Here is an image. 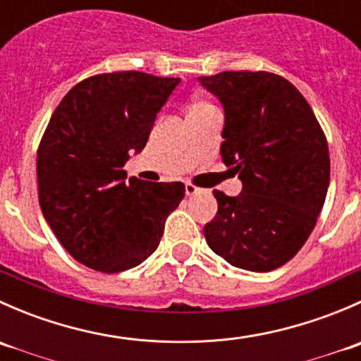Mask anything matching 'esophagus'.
I'll return each instance as SVG.
<instances>
[{"label":"esophagus","mask_w":361,"mask_h":361,"mask_svg":"<svg viewBox=\"0 0 361 361\" xmlns=\"http://www.w3.org/2000/svg\"><path fill=\"white\" fill-rule=\"evenodd\" d=\"M197 192H201V190H199L197 187H194V185H190V183L185 185V194H187L188 197H190V195H195Z\"/></svg>","instance_id":"obj_1"}]
</instances>
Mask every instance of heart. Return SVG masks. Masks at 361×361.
<instances>
[{"instance_id": "b5f03b06", "label": "heart", "mask_w": 361, "mask_h": 361, "mask_svg": "<svg viewBox=\"0 0 361 361\" xmlns=\"http://www.w3.org/2000/svg\"><path fill=\"white\" fill-rule=\"evenodd\" d=\"M209 110H214V108L211 106L209 103H206V101L197 99L190 104V108H188V115H199V113H206Z\"/></svg>"}]
</instances>
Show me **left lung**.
I'll use <instances>...</instances> for the list:
<instances>
[{"mask_svg": "<svg viewBox=\"0 0 361 361\" xmlns=\"http://www.w3.org/2000/svg\"><path fill=\"white\" fill-rule=\"evenodd\" d=\"M199 83L224 108L221 160L241 194L214 190L218 213L204 227L207 246L251 272L281 267L304 246L325 204L330 157L307 101L283 76L224 71Z\"/></svg>", "mask_w": 361, "mask_h": 361, "instance_id": "8db88e82", "label": "left lung"}]
</instances>
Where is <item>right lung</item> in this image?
<instances>
[{
	"label": "right lung",
	"mask_w": 361,
	"mask_h": 361,
	"mask_svg": "<svg viewBox=\"0 0 361 361\" xmlns=\"http://www.w3.org/2000/svg\"><path fill=\"white\" fill-rule=\"evenodd\" d=\"M180 78L104 73L76 83L38 148V197L47 224L75 260L99 272L136 267L157 250L185 185L148 183L123 171L147 145Z\"/></svg>",
	"instance_id": "right-lung-1"
}]
</instances>
